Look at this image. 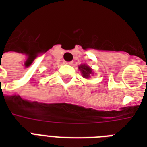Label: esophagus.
<instances>
[{
    "mask_svg": "<svg viewBox=\"0 0 147 147\" xmlns=\"http://www.w3.org/2000/svg\"><path fill=\"white\" fill-rule=\"evenodd\" d=\"M65 62V63H66V64H68V65L72 64V62Z\"/></svg>",
    "mask_w": 147,
    "mask_h": 147,
    "instance_id": "esophagus-1",
    "label": "esophagus"
}]
</instances>
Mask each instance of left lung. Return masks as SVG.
I'll list each match as a JSON object with an SVG mask.
<instances>
[{"mask_svg": "<svg viewBox=\"0 0 147 147\" xmlns=\"http://www.w3.org/2000/svg\"><path fill=\"white\" fill-rule=\"evenodd\" d=\"M78 69L81 71V73H82L83 77H85V78L90 77V75L92 73V69L88 65H82L78 67Z\"/></svg>", "mask_w": 147, "mask_h": 147, "instance_id": "1", "label": "left lung"}]
</instances>
